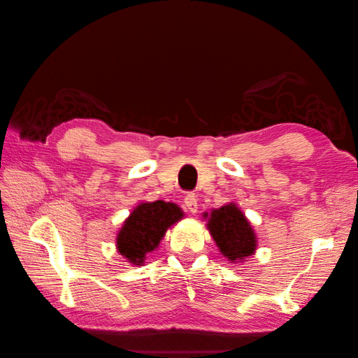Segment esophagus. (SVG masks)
Listing matches in <instances>:
<instances>
[{"instance_id": "obj_1", "label": "esophagus", "mask_w": 358, "mask_h": 358, "mask_svg": "<svg viewBox=\"0 0 358 358\" xmlns=\"http://www.w3.org/2000/svg\"><path fill=\"white\" fill-rule=\"evenodd\" d=\"M185 205L187 208V211H189L191 214H196L197 213V197L194 196V194H187V196L185 197Z\"/></svg>"}]
</instances>
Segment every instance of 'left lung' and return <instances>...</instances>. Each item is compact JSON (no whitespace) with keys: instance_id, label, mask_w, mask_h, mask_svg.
I'll return each mask as SVG.
<instances>
[{"instance_id":"left-lung-1","label":"left lung","mask_w":358,"mask_h":358,"mask_svg":"<svg viewBox=\"0 0 358 358\" xmlns=\"http://www.w3.org/2000/svg\"><path fill=\"white\" fill-rule=\"evenodd\" d=\"M206 220V230L210 231L217 250L227 262L239 264L249 262L257 253L258 238L253 225L241 208L235 201L213 208L210 213L201 214Z\"/></svg>"}]
</instances>
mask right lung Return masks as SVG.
<instances>
[{
	"label": "right lung",
	"instance_id": "obj_1",
	"mask_svg": "<svg viewBox=\"0 0 358 358\" xmlns=\"http://www.w3.org/2000/svg\"><path fill=\"white\" fill-rule=\"evenodd\" d=\"M183 217L185 211L172 201H139L117 231L115 249L129 264L144 266L147 255L158 249L166 231Z\"/></svg>",
	"mask_w": 358,
	"mask_h": 358
}]
</instances>
